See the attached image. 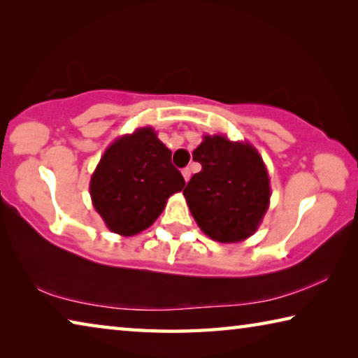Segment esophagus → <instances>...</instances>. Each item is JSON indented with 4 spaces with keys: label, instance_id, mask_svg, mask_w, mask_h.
Returning a JSON list of instances; mask_svg holds the SVG:
<instances>
[{
    "label": "esophagus",
    "instance_id": "1",
    "mask_svg": "<svg viewBox=\"0 0 358 358\" xmlns=\"http://www.w3.org/2000/svg\"><path fill=\"white\" fill-rule=\"evenodd\" d=\"M181 173H183V177H185V181L187 183V181H189V178H191V171L189 169H183V171H181Z\"/></svg>",
    "mask_w": 358,
    "mask_h": 358
}]
</instances>
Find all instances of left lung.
I'll list each match as a JSON object with an SVG mask.
<instances>
[{"label":"left lung","instance_id":"left-lung-1","mask_svg":"<svg viewBox=\"0 0 358 358\" xmlns=\"http://www.w3.org/2000/svg\"><path fill=\"white\" fill-rule=\"evenodd\" d=\"M192 159L202 171L183 194L197 226L221 243L251 237L270 203L268 172L257 150L226 136H203Z\"/></svg>","mask_w":358,"mask_h":358}]
</instances>
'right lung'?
I'll use <instances>...</instances> for the list:
<instances>
[{
  "label": "right lung",
  "instance_id": "right-lung-1",
  "mask_svg": "<svg viewBox=\"0 0 358 358\" xmlns=\"http://www.w3.org/2000/svg\"><path fill=\"white\" fill-rule=\"evenodd\" d=\"M153 128H141L115 141L102 155L90 181L93 207L115 234L131 237L153 224L185 178Z\"/></svg>",
  "mask_w": 358,
  "mask_h": 358
}]
</instances>
